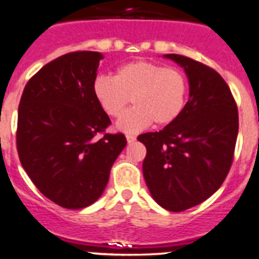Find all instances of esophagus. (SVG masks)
Segmentation results:
<instances>
[{
  "label": "esophagus",
  "instance_id": "1",
  "mask_svg": "<svg viewBox=\"0 0 259 259\" xmlns=\"http://www.w3.org/2000/svg\"><path fill=\"white\" fill-rule=\"evenodd\" d=\"M126 141H127V143L132 144V143H134L135 141H137V137H135V135H132V134H127L126 135Z\"/></svg>",
  "mask_w": 259,
  "mask_h": 259
}]
</instances>
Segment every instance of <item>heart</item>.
Here are the masks:
<instances>
[{
  "mask_svg": "<svg viewBox=\"0 0 259 259\" xmlns=\"http://www.w3.org/2000/svg\"><path fill=\"white\" fill-rule=\"evenodd\" d=\"M188 91V79L180 69L149 61L127 62L113 78L100 75L93 83L94 98L111 117L121 116L132 98L134 107L117 122L124 133H139L152 122L172 124L184 111Z\"/></svg>",
  "mask_w": 259,
  "mask_h": 259,
  "instance_id": "b5f03b06",
  "label": "heart"
}]
</instances>
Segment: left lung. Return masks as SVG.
Wrapping results in <instances>:
<instances>
[{
	"label": "left lung",
	"instance_id": "8db88e82",
	"mask_svg": "<svg viewBox=\"0 0 259 259\" xmlns=\"http://www.w3.org/2000/svg\"><path fill=\"white\" fill-rule=\"evenodd\" d=\"M165 57L184 67L189 100L172 124L139 135L138 141L147 148L143 175L153 199L167 211L183 212L211 197L228 176L239 115L219 72L176 53Z\"/></svg>",
	"mask_w": 259,
	"mask_h": 259
}]
</instances>
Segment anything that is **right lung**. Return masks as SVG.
Here are the masks:
<instances>
[{
    "label": "right lung",
    "mask_w": 259,
    "mask_h": 259,
    "mask_svg": "<svg viewBox=\"0 0 259 259\" xmlns=\"http://www.w3.org/2000/svg\"><path fill=\"white\" fill-rule=\"evenodd\" d=\"M103 56L70 52L48 62L24 88L16 147L21 166L40 193L67 209L93 204L126 146L121 133H106L111 120L94 98Z\"/></svg>",
    "instance_id": "right-lung-1"
}]
</instances>
